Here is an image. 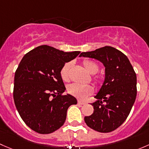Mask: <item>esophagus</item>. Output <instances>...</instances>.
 <instances>
[{
  "label": "esophagus",
  "instance_id": "1",
  "mask_svg": "<svg viewBox=\"0 0 149 149\" xmlns=\"http://www.w3.org/2000/svg\"><path fill=\"white\" fill-rule=\"evenodd\" d=\"M85 102H83V101H82V100H78L77 101V104L78 105H84V104H85Z\"/></svg>",
  "mask_w": 149,
  "mask_h": 149
}]
</instances>
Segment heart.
Wrapping results in <instances>:
<instances>
[{"label": "heart", "mask_w": 149, "mask_h": 149, "mask_svg": "<svg viewBox=\"0 0 149 149\" xmlns=\"http://www.w3.org/2000/svg\"><path fill=\"white\" fill-rule=\"evenodd\" d=\"M83 65L87 72L92 74L97 72L99 70V66L96 62L92 60L85 59L83 61ZM71 67V63L67 62L63 65L60 70V76L62 79L65 82H67L70 79V70ZM94 81L97 85H100L102 83V78L100 77H95ZM68 91L72 95L84 99L88 95H91L93 92V88L92 86L89 85H80V84H72L68 87Z\"/></svg>", "instance_id": "heart-1"}]
</instances>
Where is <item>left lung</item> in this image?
Returning <instances> with one entry per match:
<instances>
[{"label":"left lung","instance_id":"left-lung-1","mask_svg":"<svg viewBox=\"0 0 149 149\" xmlns=\"http://www.w3.org/2000/svg\"><path fill=\"white\" fill-rule=\"evenodd\" d=\"M80 56L94 58L105 67V79L91 105L94 112L85 116L87 126L100 133L117 129L126 120L137 95L136 74L129 59L112 47L82 52Z\"/></svg>","mask_w":149,"mask_h":149}]
</instances>
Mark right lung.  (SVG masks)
<instances>
[{"mask_svg":"<svg viewBox=\"0 0 149 149\" xmlns=\"http://www.w3.org/2000/svg\"><path fill=\"white\" fill-rule=\"evenodd\" d=\"M80 52H64L41 45L26 54L15 72L13 100L20 116L33 131L49 134L63 125L77 99L64 95L60 70Z\"/></svg>","mask_w":149,"mask_h":149,"instance_id":"add662e5","label":"right lung"}]
</instances>
